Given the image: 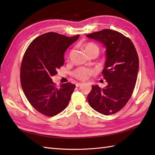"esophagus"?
<instances>
[{
  "label": "esophagus",
  "instance_id": "esophagus-1",
  "mask_svg": "<svg viewBox=\"0 0 155 155\" xmlns=\"http://www.w3.org/2000/svg\"><path fill=\"white\" fill-rule=\"evenodd\" d=\"M83 84V83H77L76 84V87H81L82 85Z\"/></svg>",
  "mask_w": 155,
  "mask_h": 155
}]
</instances>
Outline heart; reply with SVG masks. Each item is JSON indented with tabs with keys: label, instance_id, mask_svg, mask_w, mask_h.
Masks as SVG:
<instances>
[{
	"label": "heart",
	"instance_id": "obj_1",
	"mask_svg": "<svg viewBox=\"0 0 155 155\" xmlns=\"http://www.w3.org/2000/svg\"><path fill=\"white\" fill-rule=\"evenodd\" d=\"M85 51H87V53L91 55L93 54H98L99 52V47L98 46L93 43V42H88V43L84 45ZM94 73V71L91 70L90 68H85V67H80L74 71L73 76L79 80H86L89 77V76Z\"/></svg>",
	"mask_w": 155,
	"mask_h": 155
}]
</instances>
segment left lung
Instances as JSON below:
<instances>
[{
	"label": "left lung",
	"mask_w": 155,
	"mask_h": 155,
	"mask_svg": "<svg viewBox=\"0 0 155 155\" xmlns=\"http://www.w3.org/2000/svg\"><path fill=\"white\" fill-rule=\"evenodd\" d=\"M106 48V61L102 72L107 86L93 85L88 94L90 106L98 113L109 115L123 108L132 96L139 71V60L133 43L120 32L104 29L87 35Z\"/></svg>",
	"instance_id": "left-lung-1"
}]
</instances>
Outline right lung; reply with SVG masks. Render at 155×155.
Here are the masks:
<instances>
[{
	"label": "right lung",
	"mask_w": 155,
	"mask_h": 155,
	"mask_svg": "<svg viewBox=\"0 0 155 155\" xmlns=\"http://www.w3.org/2000/svg\"><path fill=\"white\" fill-rule=\"evenodd\" d=\"M78 37L47 32L32 41L23 57L20 75L23 92L32 106L46 116L60 113L71 100L75 84L57 87L51 78L63 66L66 50Z\"/></svg>",
	"instance_id": "right-lung-1"
}]
</instances>
